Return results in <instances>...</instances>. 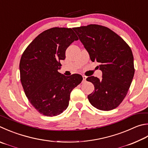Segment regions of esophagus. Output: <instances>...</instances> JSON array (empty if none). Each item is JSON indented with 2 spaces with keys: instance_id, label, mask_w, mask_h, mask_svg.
Returning <instances> with one entry per match:
<instances>
[{
  "instance_id": "34e87169",
  "label": "esophagus",
  "mask_w": 148,
  "mask_h": 148,
  "mask_svg": "<svg viewBox=\"0 0 148 148\" xmlns=\"http://www.w3.org/2000/svg\"><path fill=\"white\" fill-rule=\"evenodd\" d=\"M86 78H87V77L83 76V82H85L86 81Z\"/></svg>"
}]
</instances>
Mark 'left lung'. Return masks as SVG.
Masks as SVG:
<instances>
[{
  "label": "left lung",
  "mask_w": 148,
  "mask_h": 148,
  "mask_svg": "<svg viewBox=\"0 0 148 148\" xmlns=\"http://www.w3.org/2000/svg\"><path fill=\"white\" fill-rule=\"evenodd\" d=\"M92 62L100 63L102 78L88 77L95 91L88 96L92 106L110 111L122 103L135 74L132 51L122 38L111 29L98 25L74 28Z\"/></svg>",
  "instance_id": "8db88e82"
}]
</instances>
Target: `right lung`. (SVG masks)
Masks as SVG:
<instances>
[{
  "mask_svg": "<svg viewBox=\"0 0 148 148\" xmlns=\"http://www.w3.org/2000/svg\"><path fill=\"white\" fill-rule=\"evenodd\" d=\"M77 40L71 28H52L36 37L21 56L24 91L35 109L45 116H57L66 110L71 92L82 81L81 75L65 76L58 71L66 48Z\"/></svg>",
  "mask_w": 148,
  "mask_h": 148,
  "instance_id": "obj_1",
  "label": "right lung"
}]
</instances>
